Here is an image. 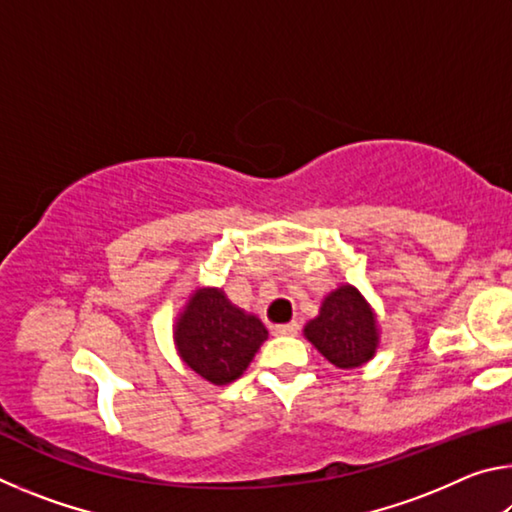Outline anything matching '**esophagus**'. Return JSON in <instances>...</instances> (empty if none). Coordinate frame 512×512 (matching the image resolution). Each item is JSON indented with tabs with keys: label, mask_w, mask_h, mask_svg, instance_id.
<instances>
[{
	"label": "esophagus",
	"mask_w": 512,
	"mask_h": 512,
	"mask_svg": "<svg viewBox=\"0 0 512 512\" xmlns=\"http://www.w3.org/2000/svg\"><path fill=\"white\" fill-rule=\"evenodd\" d=\"M298 329H300V325L296 323V320H293V323H287V325H275L273 334H277V336H296Z\"/></svg>",
	"instance_id": "esophagus-1"
}]
</instances>
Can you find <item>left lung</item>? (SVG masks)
I'll list each match as a JSON object with an SVG mask.
<instances>
[{
	"instance_id": "1",
	"label": "left lung",
	"mask_w": 512,
	"mask_h": 512,
	"mask_svg": "<svg viewBox=\"0 0 512 512\" xmlns=\"http://www.w3.org/2000/svg\"><path fill=\"white\" fill-rule=\"evenodd\" d=\"M305 336L336 368H359L377 350V320L361 293L343 284L325 298Z\"/></svg>"
}]
</instances>
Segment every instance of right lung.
Listing matches in <instances>:
<instances>
[{
	"label": "right lung",
	"mask_w": 512,
	"mask_h": 512,
	"mask_svg": "<svg viewBox=\"0 0 512 512\" xmlns=\"http://www.w3.org/2000/svg\"><path fill=\"white\" fill-rule=\"evenodd\" d=\"M266 336L262 320L237 309L219 289L198 291L176 325L180 357L219 386L244 375Z\"/></svg>",
	"instance_id": "right-lung-1"
}]
</instances>
